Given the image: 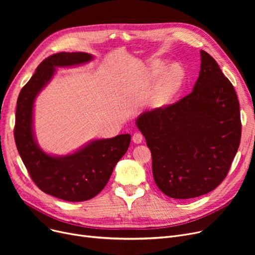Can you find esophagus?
Here are the masks:
<instances>
[{
  "label": "esophagus",
  "instance_id": "obj_1",
  "mask_svg": "<svg viewBox=\"0 0 255 255\" xmlns=\"http://www.w3.org/2000/svg\"><path fill=\"white\" fill-rule=\"evenodd\" d=\"M132 140H133V142L134 143H141L142 142V140H143V136H142V134L141 133H138V132H136V133H134V134H133V136H132Z\"/></svg>",
  "mask_w": 255,
  "mask_h": 255
}]
</instances>
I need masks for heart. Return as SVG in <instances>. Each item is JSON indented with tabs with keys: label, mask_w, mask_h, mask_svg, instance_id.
<instances>
[{
	"label": "heart",
	"mask_w": 255,
	"mask_h": 255,
	"mask_svg": "<svg viewBox=\"0 0 255 255\" xmlns=\"http://www.w3.org/2000/svg\"><path fill=\"white\" fill-rule=\"evenodd\" d=\"M167 65L162 61L154 62L146 75V82L154 84L158 77V84L153 94L152 105L155 109H162L168 105L177 95L184 80V70L178 64L171 65L168 69Z\"/></svg>",
	"instance_id": "b5f03b06"
}]
</instances>
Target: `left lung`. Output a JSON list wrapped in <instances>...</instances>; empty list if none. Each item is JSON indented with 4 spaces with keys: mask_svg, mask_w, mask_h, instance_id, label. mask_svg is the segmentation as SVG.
I'll return each mask as SVG.
<instances>
[{
    "mask_svg": "<svg viewBox=\"0 0 255 255\" xmlns=\"http://www.w3.org/2000/svg\"><path fill=\"white\" fill-rule=\"evenodd\" d=\"M135 124L151 150L156 185L177 199L215 189L229 172L241 140L236 91L205 50H200L199 75L189 95L142 113Z\"/></svg>",
    "mask_w": 255,
    "mask_h": 255,
    "instance_id": "8db88e82",
    "label": "left lung"
}]
</instances>
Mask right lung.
<instances>
[{"label": "right lung", "instance_id": "1", "mask_svg": "<svg viewBox=\"0 0 255 255\" xmlns=\"http://www.w3.org/2000/svg\"><path fill=\"white\" fill-rule=\"evenodd\" d=\"M88 52H59L40 64L21 89L16 103L14 138L23 164L34 183L46 194L66 202H84L96 196L128 150L130 134L93 139L73 153L59 156L44 152L34 131V104L57 68L91 62Z\"/></svg>", "mask_w": 255, "mask_h": 255}]
</instances>
